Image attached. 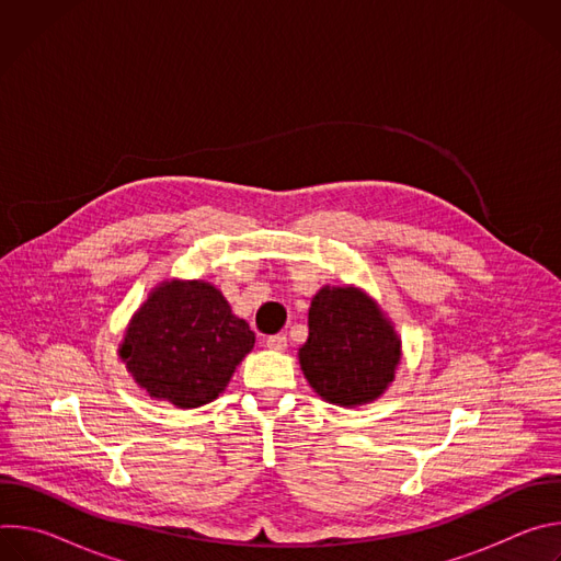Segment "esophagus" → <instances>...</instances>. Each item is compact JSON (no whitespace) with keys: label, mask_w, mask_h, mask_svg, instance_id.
<instances>
[{"label":"esophagus","mask_w":561,"mask_h":561,"mask_svg":"<svg viewBox=\"0 0 561 561\" xmlns=\"http://www.w3.org/2000/svg\"><path fill=\"white\" fill-rule=\"evenodd\" d=\"M266 346H268L271 351H284V348L288 346V337H286L284 333L271 335V337H266Z\"/></svg>","instance_id":"34e87169"}]
</instances>
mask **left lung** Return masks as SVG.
I'll list each match as a JSON object with an SVG mask.
<instances>
[{
  "mask_svg": "<svg viewBox=\"0 0 561 561\" xmlns=\"http://www.w3.org/2000/svg\"><path fill=\"white\" fill-rule=\"evenodd\" d=\"M399 346L390 322L364 293L327 286L310 301L299 364L319 397L357 407L373 402L392 381Z\"/></svg>",
  "mask_w": 561,
  "mask_h": 561,
  "instance_id": "left-lung-1",
  "label": "left lung"
}]
</instances>
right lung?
<instances>
[{
    "mask_svg": "<svg viewBox=\"0 0 561 561\" xmlns=\"http://www.w3.org/2000/svg\"><path fill=\"white\" fill-rule=\"evenodd\" d=\"M253 344L255 333L215 286L167 282L133 317L119 355L150 397L197 409L226 388Z\"/></svg>",
    "mask_w": 561,
    "mask_h": 561,
    "instance_id": "add662e5",
    "label": "right lung"
}]
</instances>
